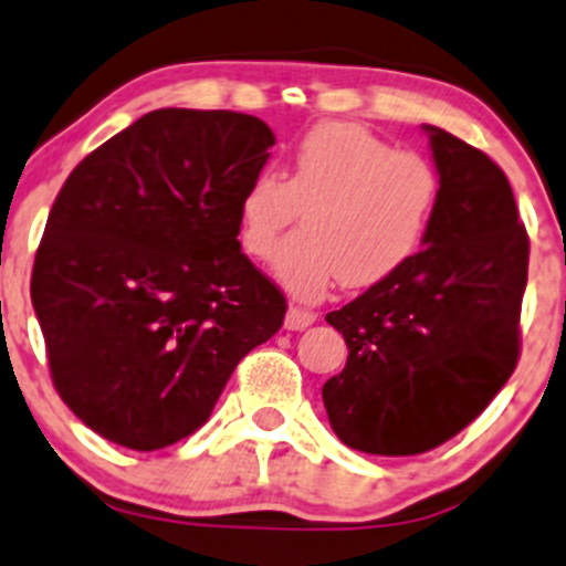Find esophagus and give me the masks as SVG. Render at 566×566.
<instances>
[{
  "label": "esophagus",
  "instance_id": "obj_1",
  "mask_svg": "<svg viewBox=\"0 0 566 566\" xmlns=\"http://www.w3.org/2000/svg\"><path fill=\"white\" fill-rule=\"evenodd\" d=\"M315 321H317L315 312L301 310V306H290L287 315H284V328H290V332H301V328L312 326Z\"/></svg>",
  "mask_w": 566,
  "mask_h": 566
}]
</instances>
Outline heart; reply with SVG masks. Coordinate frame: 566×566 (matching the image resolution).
<instances>
[{
  "label": "heart",
  "mask_w": 566,
  "mask_h": 566,
  "mask_svg": "<svg viewBox=\"0 0 566 566\" xmlns=\"http://www.w3.org/2000/svg\"><path fill=\"white\" fill-rule=\"evenodd\" d=\"M440 205V174L422 155L395 151L359 124L326 120L301 137L284 166L251 177L238 201V240L251 260H271L301 216L276 279L315 301L337 279L373 287L420 251Z\"/></svg>",
  "instance_id": "obj_1"
}]
</instances>
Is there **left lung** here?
<instances>
[{"instance_id":"1","label":"left lung","mask_w":566,"mask_h":566,"mask_svg":"<svg viewBox=\"0 0 566 566\" xmlns=\"http://www.w3.org/2000/svg\"><path fill=\"white\" fill-rule=\"evenodd\" d=\"M429 132L440 205L398 273L328 312L348 361L323 384L334 434L415 457L475 420L517 367L528 234L506 174L440 126Z\"/></svg>"}]
</instances>
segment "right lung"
<instances>
[{
	"label": "right lung",
	"mask_w": 566,
	"mask_h": 566,
	"mask_svg": "<svg viewBox=\"0 0 566 566\" xmlns=\"http://www.w3.org/2000/svg\"><path fill=\"white\" fill-rule=\"evenodd\" d=\"M276 144L232 109L146 113L85 157L49 212L32 306L60 398L115 446L201 429L287 301L238 240V201Z\"/></svg>",
	"instance_id": "1"
}]
</instances>
